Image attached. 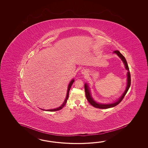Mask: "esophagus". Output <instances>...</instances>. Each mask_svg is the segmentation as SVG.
I'll return each instance as SVG.
<instances>
[{"instance_id": "1", "label": "esophagus", "mask_w": 148, "mask_h": 148, "mask_svg": "<svg viewBox=\"0 0 148 148\" xmlns=\"http://www.w3.org/2000/svg\"><path fill=\"white\" fill-rule=\"evenodd\" d=\"M82 74L86 75L87 73V70H86L83 69L82 70Z\"/></svg>"}]
</instances>
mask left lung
<instances>
[{
	"instance_id": "obj_1",
	"label": "left lung",
	"mask_w": 148,
	"mask_h": 148,
	"mask_svg": "<svg viewBox=\"0 0 148 148\" xmlns=\"http://www.w3.org/2000/svg\"><path fill=\"white\" fill-rule=\"evenodd\" d=\"M113 53L116 54L117 55L120 57V59L123 61V63L124 64L125 68L127 70V84H126V87L125 90L124 92H123L122 95L120 97V98H119L116 101H114L113 103H108V104H101V103H97V101H95L93 99V98L92 97L91 95V92H90V90L89 87L88 86V84L87 83H86L85 84V94H86V97L87 98V100H88L89 103L91 104L92 106H93L94 107H96L98 108H101V109H106V108H109L111 107H115L118 104L121 103V101L123 100V98L124 97L126 94L127 93V92L129 89V88L131 86V75H130V73L129 71V66L127 65V61L126 60L125 57L123 56L122 54L119 51H114Z\"/></svg>"
}]
</instances>
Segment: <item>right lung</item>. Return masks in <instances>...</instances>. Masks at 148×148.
Masks as SVG:
<instances>
[{
    "label": "right lung",
    "mask_w": 148,
    "mask_h": 148,
    "mask_svg": "<svg viewBox=\"0 0 148 148\" xmlns=\"http://www.w3.org/2000/svg\"><path fill=\"white\" fill-rule=\"evenodd\" d=\"M74 81H75L74 79H73L70 81V83L69 84V85H68V89H67V92H66V98H65V99H64V102H63V104H62V105L60 106V107H58V108H54V109H51V110H43V109H41V110H43L50 111V112H54V111H57V110H61V109H62V108L64 106V105H65L66 104V101H67V100H68V97H69V93L70 89V88H71V86L73 85V82H74Z\"/></svg>",
    "instance_id": "right-lung-1"
}]
</instances>
